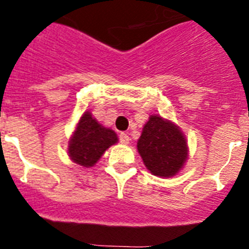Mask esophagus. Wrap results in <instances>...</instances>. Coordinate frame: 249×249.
<instances>
[{"label": "esophagus", "instance_id": "obj_1", "mask_svg": "<svg viewBox=\"0 0 249 249\" xmlns=\"http://www.w3.org/2000/svg\"><path fill=\"white\" fill-rule=\"evenodd\" d=\"M119 141H120V143L126 144V143H129L130 138H129V136L126 134V133H120V134H119Z\"/></svg>", "mask_w": 249, "mask_h": 249}]
</instances>
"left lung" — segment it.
<instances>
[{
    "label": "left lung",
    "mask_w": 249,
    "mask_h": 249,
    "mask_svg": "<svg viewBox=\"0 0 249 249\" xmlns=\"http://www.w3.org/2000/svg\"><path fill=\"white\" fill-rule=\"evenodd\" d=\"M137 147L146 168L159 177L174 176L187 159V144L181 130L158 115L148 119Z\"/></svg>",
    "instance_id": "1"
}]
</instances>
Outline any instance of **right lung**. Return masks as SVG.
<instances>
[{"label": "right lung", "instance_id": "add662e5", "mask_svg": "<svg viewBox=\"0 0 249 249\" xmlns=\"http://www.w3.org/2000/svg\"><path fill=\"white\" fill-rule=\"evenodd\" d=\"M116 142V133L98 124L91 113L85 112L70 141L68 152L75 163L88 168L97 163L103 152Z\"/></svg>", "mask_w": 249, "mask_h": 249}]
</instances>
